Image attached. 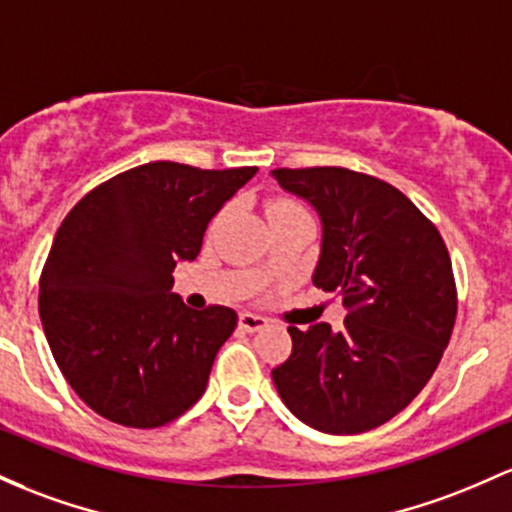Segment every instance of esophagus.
<instances>
[{
	"mask_svg": "<svg viewBox=\"0 0 512 512\" xmlns=\"http://www.w3.org/2000/svg\"><path fill=\"white\" fill-rule=\"evenodd\" d=\"M240 328L245 330V333H257V330L267 328V318L262 316H255V313H240Z\"/></svg>",
	"mask_w": 512,
	"mask_h": 512,
	"instance_id": "1",
	"label": "esophagus"
}]
</instances>
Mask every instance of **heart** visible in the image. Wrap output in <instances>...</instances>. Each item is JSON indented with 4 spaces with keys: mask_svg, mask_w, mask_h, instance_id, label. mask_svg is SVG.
I'll return each mask as SVG.
<instances>
[{
    "mask_svg": "<svg viewBox=\"0 0 512 512\" xmlns=\"http://www.w3.org/2000/svg\"><path fill=\"white\" fill-rule=\"evenodd\" d=\"M291 211H306L301 204H296L294 199H277L269 206V216H279V213H291Z\"/></svg>",
    "mask_w": 512,
    "mask_h": 512,
    "instance_id": "obj_1",
    "label": "heart"
}]
</instances>
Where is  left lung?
I'll use <instances>...</instances> for the list:
<instances>
[{"instance_id": "1", "label": "left lung", "mask_w": 512, "mask_h": 512, "mask_svg": "<svg viewBox=\"0 0 512 512\" xmlns=\"http://www.w3.org/2000/svg\"><path fill=\"white\" fill-rule=\"evenodd\" d=\"M279 187L316 209L323 226L313 284L340 291L345 328L299 330L272 369L296 418L330 435H357L401 413L440 364L457 286L440 230L406 194L345 167L272 170Z\"/></svg>"}]
</instances>
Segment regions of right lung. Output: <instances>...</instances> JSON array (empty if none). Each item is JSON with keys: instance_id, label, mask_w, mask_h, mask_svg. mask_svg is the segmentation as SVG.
<instances>
[{"instance_id": "1", "label": "right lung", "mask_w": 512, "mask_h": 512, "mask_svg": "<svg viewBox=\"0 0 512 512\" xmlns=\"http://www.w3.org/2000/svg\"><path fill=\"white\" fill-rule=\"evenodd\" d=\"M255 172L148 162L99 184L65 216L38 313L67 384L101 418L160 428L206 391L238 313L184 306L172 272L196 260L211 218Z\"/></svg>"}]
</instances>
